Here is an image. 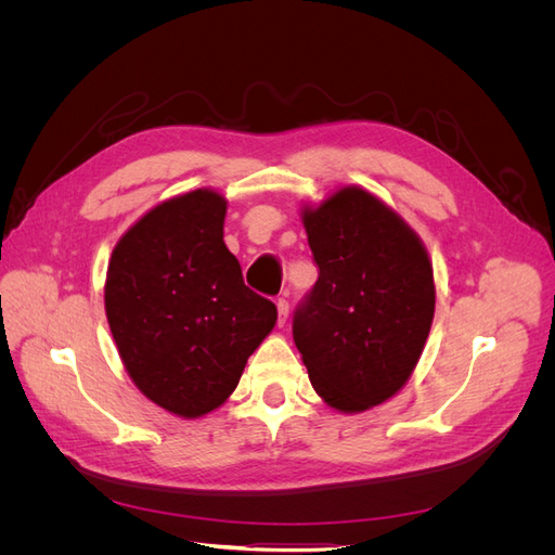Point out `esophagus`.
Here are the masks:
<instances>
[{
	"mask_svg": "<svg viewBox=\"0 0 555 555\" xmlns=\"http://www.w3.org/2000/svg\"><path fill=\"white\" fill-rule=\"evenodd\" d=\"M275 306H278V324L284 326V322H287V317H289V304H287V298H278Z\"/></svg>",
	"mask_w": 555,
	"mask_h": 555,
	"instance_id": "esophagus-1",
	"label": "esophagus"
}]
</instances>
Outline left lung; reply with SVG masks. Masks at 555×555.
Returning a JSON list of instances; mask_svg holds the SVG:
<instances>
[{
  "label": "left lung",
  "mask_w": 555,
  "mask_h": 555,
  "mask_svg": "<svg viewBox=\"0 0 555 555\" xmlns=\"http://www.w3.org/2000/svg\"><path fill=\"white\" fill-rule=\"evenodd\" d=\"M319 268L294 310V343L314 391L340 412L391 398L422 357L433 312V266L416 233L359 188L304 210Z\"/></svg>",
  "instance_id": "8db88e82"
}]
</instances>
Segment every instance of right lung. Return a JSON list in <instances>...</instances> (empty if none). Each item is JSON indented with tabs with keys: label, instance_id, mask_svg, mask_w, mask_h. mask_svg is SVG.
I'll return each mask as SVG.
<instances>
[{
	"label": "right lung",
	"instance_id": "obj_1",
	"mask_svg": "<svg viewBox=\"0 0 555 555\" xmlns=\"http://www.w3.org/2000/svg\"><path fill=\"white\" fill-rule=\"evenodd\" d=\"M224 215L210 190L164 201L115 245L106 275V317L129 377L188 418L233 393L278 319L224 245Z\"/></svg>",
	"mask_w": 555,
	"mask_h": 555
}]
</instances>
